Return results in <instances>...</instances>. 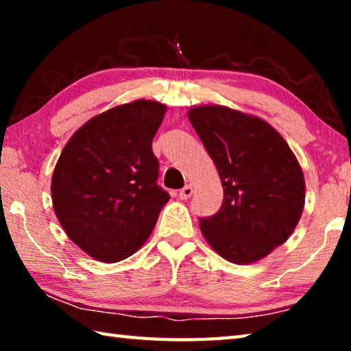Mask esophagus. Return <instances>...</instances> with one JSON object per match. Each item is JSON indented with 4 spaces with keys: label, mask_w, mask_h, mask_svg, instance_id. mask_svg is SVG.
<instances>
[{
    "label": "esophagus",
    "mask_w": 351,
    "mask_h": 351,
    "mask_svg": "<svg viewBox=\"0 0 351 351\" xmlns=\"http://www.w3.org/2000/svg\"><path fill=\"white\" fill-rule=\"evenodd\" d=\"M193 195V187L190 186V184H187V186H184L181 190H180V198L181 199H189L190 197Z\"/></svg>",
    "instance_id": "34e87169"
}]
</instances>
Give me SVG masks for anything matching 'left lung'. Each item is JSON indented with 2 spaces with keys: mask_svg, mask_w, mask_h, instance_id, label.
Masks as SVG:
<instances>
[{
  "mask_svg": "<svg viewBox=\"0 0 351 351\" xmlns=\"http://www.w3.org/2000/svg\"><path fill=\"white\" fill-rule=\"evenodd\" d=\"M189 121L217 165L224 198L199 218L207 243L228 261L254 263L283 245L299 223L305 180L269 123L226 106H197Z\"/></svg>",
  "mask_w": 351,
  "mask_h": 351,
  "instance_id": "8db88e82",
  "label": "left lung"
}]
</instances>
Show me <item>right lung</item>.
Wrapping results in <instances>:
<instances>
[{"mask_svg": "<svg viewBox=\"0 0 351 351\" xmlns=\"http://www.w3.org/2000/svg\"><path fill=\"white\" fill-rule=\"evenodd\" d=\"M165 106L136 100L77 130L52 175L51 193L64 232L82 251L114 263L144 245L170 195L158 186L152 142Z\"/></svg>", "mask_w": 351, "mask_h": 351, "instance_id": "obj_1", "label": "right lung"}]
</instances>
